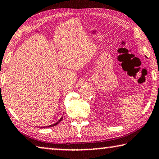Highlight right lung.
I'll return each mask as SVG.
<instances>
[{
    "mask_svg": "<svg viewBox=\"0 0 159 159\" xmlns=\"http://www.w3.org/2000/svg\"><path fill=\"white\" fill-rule=\"evenodd\" d=\"M62 119V117L60 118V119L59 120H58V121L56 122V123H55V124H53V125H49V126H47V127H54V126H55V125H57L58 123H59V122H60V121H61Z\"/></svg>",
    "mask_w": 159,
    "mask_h": 159,
    "instance_id": "1",
    "label": "right lung"
}]
</instances>
